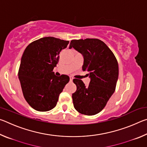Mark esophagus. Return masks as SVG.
I'll return each mask as SVG.
<instances>
[{"mask_svg":"<svg viewBox=\"0 0 147 147\" xmlns=\"http://www.w3.org/2000/svg\"><path fill=\"white\" fill-rule=\"evenodd\" d=\"M73 77H72V76H70V81H71V82H72V81H73Z\"/></svg>","mask_w":147,"mask_h":147,"instance_id":"obj_1","label":"esophagus"}]
</instances>
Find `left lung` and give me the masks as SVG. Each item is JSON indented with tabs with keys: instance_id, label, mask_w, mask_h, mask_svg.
<instances>
[{
	"instance_id": "obj_1",
	"label": "left lung",
	"mask_w": 147,
	"mask_h": 147,
	"mask_svg": "<svg viewBox=\"0 0 147 147\" xmlns=\"http://www.w3.org/2000/svg\"><path fill=\"white\" fill-rule=\"evenodd\" d=\"M71 48L83 56L82 69L90 78L88 86L81 80H73L76 86V91L72 94L74 107L82 114L95 115L102 110L115 90L117 61L109 47L98 39L72 40Z\"/></svg>"
}]
</instances>
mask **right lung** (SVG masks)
<instances>
[{
    "mask_svg": "<svg viewBox=\"0 0 147 147\" xmlns=\"http://www.w3.org/2000/svg\"><path fill=\"white\" fill-rule=\"evenodd\" d=\"M69 41L45 37L29 44L22 56L19 79L24 97L32 108L47 111L56 106L59 94L69 82L65 74L57 76L53 72L59 54Z\"/></svg>",
    "mask_w": 147,
    "mask_h": 147,
    "instance_id": "add662e5",
    "label": "right lung"
}]
</instances>
